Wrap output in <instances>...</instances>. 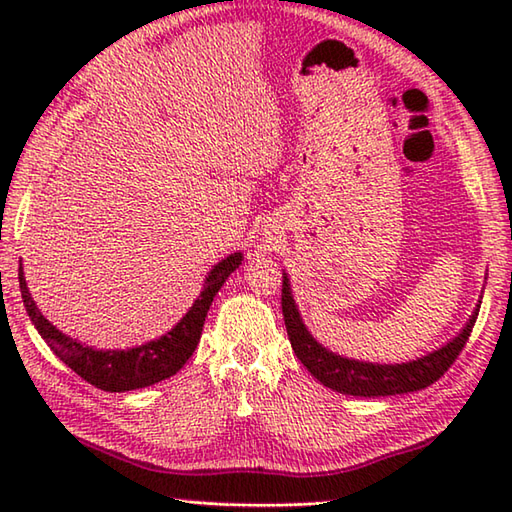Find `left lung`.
<instances>
[{"mask_svg":"<svg viewBox=\"0 0 512 512\" xmlns=\"http://www.w3.org/2000/svg\"><path fill=\"white\" fill-rule=\"evenodd\" d=\"M480 306L482 299L477 301L471 319L466 321L462 332L447 345L438 347V350L407 363H369L334 354L328 347H323L310 334L306 323L301 319L295 297H292L288 273H284V286H281V308H284L288 339L303 367L321 385L339 391V394L363 398L409 394V391H420L431 383H436L464 350V345L473 332L477 314H480Z\"/></svg>","mask_w":512,"mask_h":512,"instance_id":"1","label":"left lung"}]
</instances>
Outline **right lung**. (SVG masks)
Masks as SVG:
<instances>
[{
  "mask_svg": "<svg viewBox=\"0 0 512 512\" xmlns=\"http://www.w3.org/2000/svg\"><path fill=\"white\" fill-rule=\"evenodd\" d=\"M242 253H231L217 262L204 279V288L200 297L193 301L189 312L173 325V328L158 336L154 341L143 345L127 347V350H96L92 345H85L72 336L57 330L43 314L37 303L32 301L30 290L26 286L24 268L19 264V290L28 317L35 325L41 339L48 343L50 350L68 365L72 372L79 374L90 385L103 391H134L149 385H156L180 372L182 365L193 356L195 347L200 343L206 312H209L217 290L224 286L228 275L235 273V268L242 264Z\"/></svg>",
  "mask_w": 512,
  "mask_h": 512,
  "instance_id": "obj_1",
  "label": "right lung"
}]
</instances>
